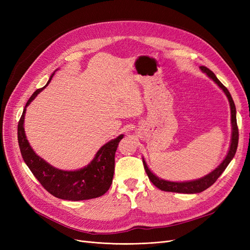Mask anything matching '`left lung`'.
<instances>
[{
  "mask_svg": "<svg viewBox=\"0 0 250 250\" xmlns=\"http://www.w3.org/2000/svg\"><path fill=\"white\" fill-rule=\"evenodd\" d=\"M200 69L202 72L206 73L209 78L213 79L219 87H221L223 92L225 93L226 97L229 98V105H230V112H231V125H232V134H231V143H230V147L229 150V153L224 158V161L220 164L219 167H217L213 172L208 174L207 176H204L200 179L197 180H193V181H186V183H173V181H167L158 178L155 176L154 174L151 172L147 165L144 161L143 158V164H144V168H145V171L147 173V175L149 179L151 180L156 188H160L162 191L166 192H175V193H185V194H194V193H200L203 192L204 190H207L208 188H209L211 185H213L215 181L219 178V176L221 175L223 171L228 167L230 161L233 158L234 154H236L237 147H238V142H239V129H238V125H237V117H236V106H234V103L232 98L229 92V89L226 88L222 83L219 81V79L215 76V74L211 72L209 69H208L207 66L201 65Z\"/></svg>",
  "mask_w": 250,
  "mask_h": 250,
  "instance_id": "8db88e82",
  "label": "left lung"
}]
</instances>
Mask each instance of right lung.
Listing matches in <instances>:
<instances>
[{"instance_id": "obj_1", "label": "right lung", "mask_w": 250, "mask_h": 250, "mask_svg": "<svg viewBox=\"0 0 250 250\" xmlns=\"http://www.w3.org/2000/svg\"><path fill=\"white\" fill-rule=\"evenodd\" d=\"M52 76L47 85L50 83ZM42 89L43 87L36 89L30 97L19 121L18 140L24 162L41 185L57 198L78 201L100 197L108 191L112 183L113 172H115V154L120 141L123 139V134L105 144L98 151L92 163L83 169L78 171H62L52 167L35 154L29 145L24 130L26 107Z\"/></svg>"}]
</instances>
